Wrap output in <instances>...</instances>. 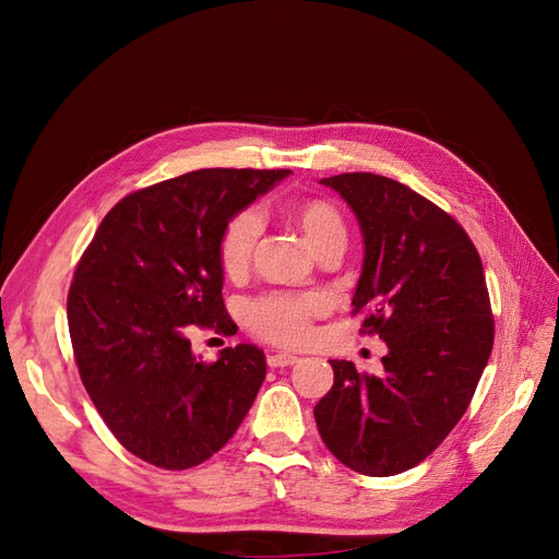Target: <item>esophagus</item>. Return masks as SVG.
Wrapping results in <instances>:
<instances>
[{"mask_svg": "<svg viewBox=\"0 0 559 559\" xmlns=\"http://www.w3.org/2000/svg\"><path fill=\"white\" fill-rule=\"evenodd\" d=\"M296 361H298V357H294V354H289V352H275L267 357L270 368H284V366H292Z\"/></svg>", "mask_w": 559, "mask_h": 559, "instance_id": "1", "label": "esophagus"}]
</instances>
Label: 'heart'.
I'll return each instance as SVG.
<instances>
[{
    "label": "heart",
    "instance_id": "b5f03b06",
    "mask_svg": "<svg viewBox=\"0 0 559 559\" xmlns=\"http://www.w3.org/2000/svg\"><path fill=\"white\" fill-rule=\"evenodd\" d=\"M298 224L306 240L319 251L333 240H345L343 216L329 202H308L298 210ZM263 233V214L259 210H245L235 214L218 240V259L228 275H240L251 263L253 251ZM326 308V300L319 294L292 296L267 294L253 300L247 308L251 331L282 345H298L310 333V317Z\"/></svg>",
    "mask_w": 559,
    "mask_h": 559
}]
</instances>
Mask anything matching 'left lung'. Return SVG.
<instances>
[{"label": "left lung", "instance_id": "obj_1", "mask_svg": "<svg viewBox=\"0 0 559 559\" xmlns=\"http://www.w3.org/2000/svg\"><path fill=\"white\" fill-rule=\"evenodd\" d=\"M341 195L364 240L354 314L386 345L380 376L333 359L314 405L321 441L364 476H396L429 456L466 413L495 343L483 263L464 228L405 183L345 173Z\"/></svg>", "mask_w": 559, "mask_h": 559}]
</instances>
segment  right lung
I'll return each instance as SVG.
<instances>
[{"label": "right lung", "mask_w": 559, "mask_h": 559, "mask_svg": "<svg viewBox=\"0 0 559 559\" xmlns=\"http://www.w3.org/2000/svg\"><path fill=\"white\" fill-rule=\"evenodd\" d=\"M286 177L210 167L154 183L118 202L81 257L67 298L79 376L111 433L148 464L183 471L210 460L259 394L263 349L240 343L205 364L189 333L238 331L218 240Z\"/></svg>", "instance_id": "1"}]
</instances>
